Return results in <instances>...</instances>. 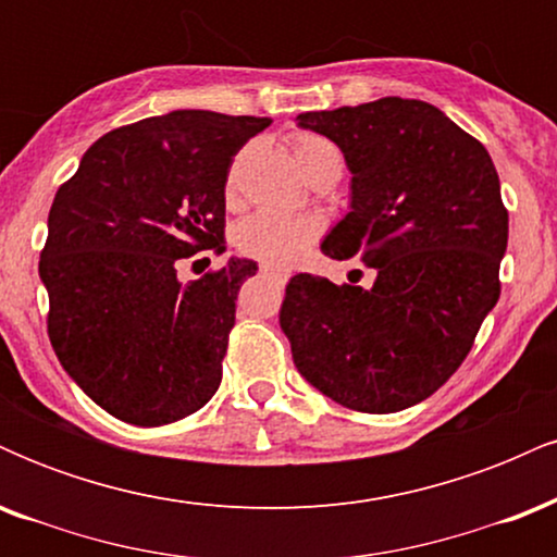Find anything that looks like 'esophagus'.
<instances>
[{"mask_svg": "<svg viewBox=\"0 0 557 557\" xmlns=\"http://www.w3.org/2000/svg\"><path fill=\"white\" fill-rule=\"evenodd\" d=\"M261 274H272V277H280V280L290 277V272L283 270V267H272V264H261Z\"/></svg>", "mask_w": 557, "mask_h": 557, "instance_id": "esophagus-1", "label": "esophagus"}]
</instances>
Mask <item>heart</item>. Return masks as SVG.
I'll return each instance as SVG.
<instances>
[{"instance_id":"heart-1","label":"heart","mask_w":557,"mask_h":557,"mask_svg":"<svg viewBox=\"0 0 557 557\" xmlns=\"http://www.w3.org/2000/svg\"><path fill=\"white\" fill-rule=\"evenodd\" d=\"M293 154H296L298 168L306 177L324 168L335 170L337 175L343 172V157L337 146L324 136H317V133H296L293 136ZM319 233H322V225L314 216L264 209V212L251 214L235 227V246L246 257L287 267L304 257L306 248L319 238Z\"/></svg>"}]
</instances>
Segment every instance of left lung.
<instances>
[{"mask_svg": "<svg viewBox=\"0 0 557 557\" xmlns=\"http://www.w3.org/2000/svg\"><path fill=\"white\" fill-rule=\"evenodd\" d=\"M350 170V212L322 240L374 285L296 274L280 327L319 393L363 413L417 406L461 367L500 298L508 212L482 144L419 99L304 112Z\"/></svg>", "mask_w": 557, "mask_h": 557, "instance_id": "1", "label": "left lung"}]
</instances>
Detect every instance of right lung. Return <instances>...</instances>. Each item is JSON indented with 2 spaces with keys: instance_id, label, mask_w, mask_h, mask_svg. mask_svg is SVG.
Returning <instances> with one entry per match:
<instances>
[{
  "instance_id": "1",
  "label": "right lung",
  "mask_w": 557,
  "mask_h": 557,
  "mask_svg": "<svg viewBox=\"0 0 557 557\" xmlns=\"http://www.w3.org/2000/svg\"><path fill=\"white\" fill-rule=\"evenodd\" d=\"M270 117L175 110L101 136L57 190L38 274L49 341L75 385L114 419L162 426L212 400L240 285L257 261L181 283L225 251L233 157Z\"/></svg>"
}]
</instances>
